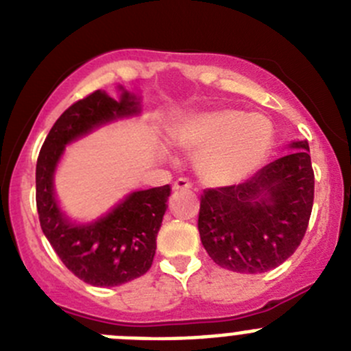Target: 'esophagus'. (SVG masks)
Segmentation results:
<instances>
[{
    "label": "esophagus",
    "mask_w": 351,
    "mask_h": 351,
    "mask_svg": "<svg viewBox=\"0 0 351 351\" xmlns=\"http://www.w3.org/2000/svg\"><path fill=\"white\" fill-rule=\"evenodd\" d=\"M192 189V182L189 178H178L175 183H173V190H189Z\"/></svg>",
    "instance_id": "esophagus-1"
}]
</instances>
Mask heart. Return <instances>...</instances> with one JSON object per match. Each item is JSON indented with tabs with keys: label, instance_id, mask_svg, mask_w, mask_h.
Instances as JSON below:
<instances>
[{
	"label": "heart",
	"instance_id": "b5f03b06",
	"mask_svg": "<svg viewBox=\"0 0 351 351\" xmlns=\"http://www.w3.org/2000/svg\"><path fill=\"white\" fill-rule=\"evenodd\" d=\"M185 151L198 154L197 169L208 185L246 178L270 153L274 129L265 117L239 108H219L190 117L176 130Z\"/></svg>",
	"mask_w": 351,
	"mask_h": 351
}]
</instances>
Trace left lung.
I'll return each mask as SVG.
<instances>
[{
	"label": "left lung",
	"instance_id": "left-lung-1",
	"mask_svg": "<svg viewBox=\"0 0 351 351\" xmlns=\"http://www.w3.org/2000/svg\"><path fill=\"white\" fill-rule=\"evenodd\" d=\"M238 185L207 189L200 198L198 232L208 256L238 274H263L293 254L306 234L314 202L309 144L292 143Z\"/></svg>",
	"mask_w": 351,
	"mask_h": 351
}]
</instances>
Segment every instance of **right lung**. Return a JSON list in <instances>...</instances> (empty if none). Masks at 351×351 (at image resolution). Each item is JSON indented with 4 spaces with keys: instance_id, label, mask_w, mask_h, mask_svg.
<instances>
[{
    "instance_id": "right-lung-1",
    "label": "right lung",
    "mask_w": 351,
    "mask_h": 351,
    "mask_svg": "<svg viewBox=\"0 0 351 351\" xmlns=\"http://www.w3.org/2000/svg\"><path fill=\"white\" fill-rule=\"evenodd\" d=\"M137 105L136 97L127 91L120 101L100 90L93 91L56 120L37 159L35 200L42 231L67 270L95 287L125 284L149 270L171 186L134 192L100 221L73 226L59 210L52 176L67 143L90 132L93 127L132 115Z\"/></svg>"
}]
</instances>
